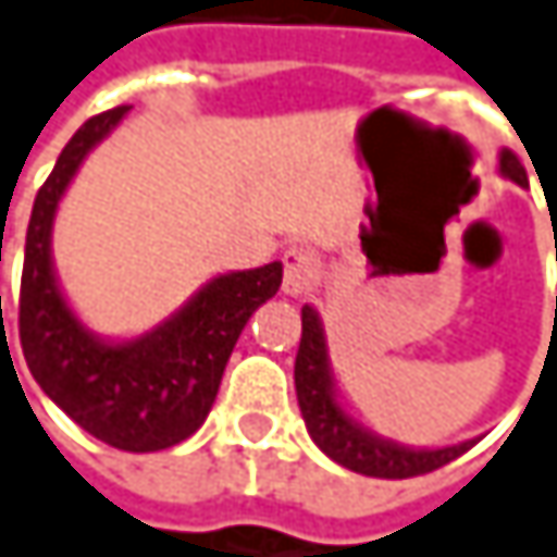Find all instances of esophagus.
Returning <instances> with one entry per match:
<instances>
[{"label":"esophagus","mask_w":557,"mask_h":557,"mask_svg":"<svg viewBox=\"0 0 557 557\" xmlns=\"http://www.w3.org/2000/svg\"><path fill=\"white\" fill-rule=\"evenodd\" d=\"M319 280V255L312 248L293 245L283 251V293L302 296L315 286Z\"/></svg>","instance_id":"esophagus-1"}]
</instances>
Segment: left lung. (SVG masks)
Returning a JSON list of instances; mask_svg holds the SVG:
<instances>
[{"instance_id":"8db88e82","label":"left lung","mask_w":557,"mask_h":557,"mask_svg":"<svg viewBox=\"0 0 557 557\" xmlns=\"http://www.w3.org/2000/svg\"><path fill=\"white\" fill-rule=\"evenodd\" d=\"M500 170L519 186H529L525 168L519 164V158L512 151H503ZM296 399L306 419V429L312 435V442L342 468L368 474V478H387V481H403V478H419L429 471H438L445 465H451L455 458H461L474 442H461L451 448H435V451H416V448H403L384 442L371 432H364L358 422H351L345 416V409L335 403L332 381H329V361H325V338H322V325L319 315L302 306V338H299V351H296Z\"/></svg>"}]
</instances>
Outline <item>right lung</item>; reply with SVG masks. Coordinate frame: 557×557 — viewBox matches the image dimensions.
<instances>
[{
  "instance_id": "1",
  "label": "right lung",
  "mask_w": 557,
  "mask_h": 557,
  "mask_svg": "<svg viewBox=\"0 0 557 557\" xmlns=\"http://www.w3.org/2000/svg\"><path fill=\"white\" fill-rule=\"evenodd\" d=\"M128 106L92 115L60 151L35 196L18 293V338L32 377L99 442L122 451H161L189 438L209 416L232 348L251 312L280 289L277 261L206 283L196 299L138 342L92 338L63 302L51 271L57 202L96 141Z\"/></svg>"
}]
</instances>
